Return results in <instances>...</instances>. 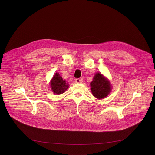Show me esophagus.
Wrapping results in <instances>:
<instances>
[{
	"label": "esophagus",
	"instance_id": "obj_1",
	"mask_svg": "<svg viewBox=\"0 0 155 155\" xmlns=\"http://www.w3.org/2000/svg\"><path fill=\"white\" fill-rule=\"evenodd\" d=\"M75 82L77 83H80L82 82V80L81 79H80V78H77L75 80Z\"/></svg>",
	"mask_w": 155,
	"mask_h": 155
}]
</instances>
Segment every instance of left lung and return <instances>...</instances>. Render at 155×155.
<instances>
[{"mask_svg": "<svg viewBox=\"0 0 155 155\" xmlns=\"http://www.w3.org/2000/svg\"><path fill=\"white\" fill-rule=\"evenodd\" d=\"M93 95L99 99L107 97L111 92L112 86L109 80L101 73H96L90 83Z\"/></svg>", "mask_w": 155, "mask_h": 155, "instance_id": "left-lung-1", "label": "left lung"}]
</instances>
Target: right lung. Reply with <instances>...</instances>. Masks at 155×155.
I'll return each instance as SVG.
<instances>
[{"label":"right lung","instance_id":"add662e5","mask_svg":"<svg viewBox=\"0 0 155 155\" xmlns=\"http://www.w3.org/2000/svg\"><path fill=\"white\" fill-rule=\"evenodd\" d=\"M51 90L56 94H61L69 87L68 83L64 80L58 73H56L50 82Z\"/></svg>","mask_w":155,"mask_h":155}]
</instances>
